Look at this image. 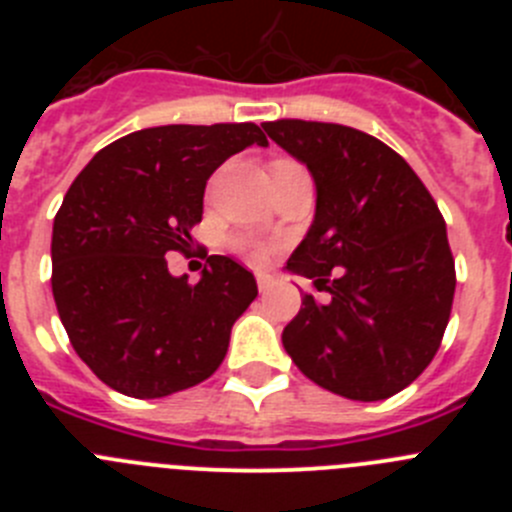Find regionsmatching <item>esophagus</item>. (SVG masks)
I'll use <instances>...</instances> for the list:
<instances>
[{
    "mask_svg": "<svg viewBox=\"0 0 512 512\" xmlns=\"http://www.w3.org/2000/svg\"><path fill=\"white\" fill-rule=\"evenodd\" d=\"M256 284H259L261 292H266V289H269L271 284H274V279H271L269 274H256Z\"/></svg>",
    "mask_w": 512,
    "mask_h": 512,
    "instance_id": "34e87169",
    "label": "esophagus"
}]
</instances>
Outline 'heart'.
<instances>
[{"mask_svg": "<svg viewBox=\"0 0 512 512\" xmlns=\"http://www.w3.org/2000/svg\"><path fill=\"white\" fill-rule=\"evenodd\" d=\"M241 248L246 251L248 259L256 261V264H261L266 259V246H261V243H241Z\"/></svg>", "mask_w": 512, "mask_h": 512, "instance_id": "b5f03b06", "label": "heart"}]
</instances>
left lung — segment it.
Listing matches in <instances>:
<instances>
[{"mask_svg":"<svg viewBox=\"0 0 512 512\" xmlns=\"http://www.w3.org/2000/svg\"><path fill=\"white\" fill-rule=\"evenodd\" d=\"M266 135L307 166L315 220L287 271L312 295L284 328L300 372L348 400H387L431 364L454 302L446 223L400 153L333 122H266Z\"/></svg>","mask_w":512,"mask_h":512,"instance_id":"8db88e82","label":"left lung"}]
</instances>
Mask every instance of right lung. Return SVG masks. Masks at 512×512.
<instances>
[{
  "mask_svg": "<svg viewBox=\"0 0 512 512\" xmlns=\"http://www.w3.org/2000/svg\"><path fill=\"white\" fill-rule=\"evenodd\" d=\"M269 146L253 122L161 125L115 140L84 166L53 220V300L79 359L107 387L153 400L205 382L259 289L210 256L197 284L169 251L192 248L207 179L233 153Z\"/></svg>",
  "mask_w": 512,
  "mask_h": 512,
  "instance_id": "add662e5",
  "label": "right lung"
}]
</instances>
